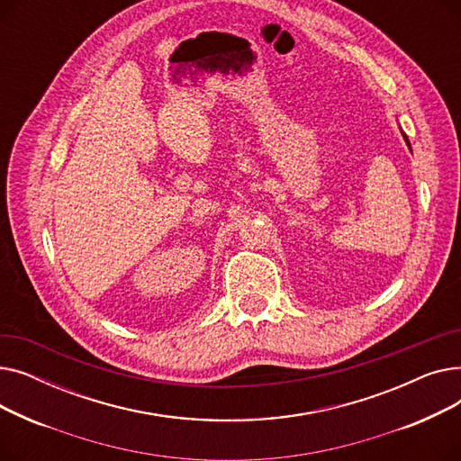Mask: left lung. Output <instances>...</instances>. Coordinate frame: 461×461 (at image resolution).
I'll return each mask as SVG.
<instances>
[{
    "label": "left lung",
    "mask_w": 461,
    "mask_h": 461,
    "mask_svg": "<svg viewBox=\"0 0 461 461\" xmlns=\"http://www.w3.org/2000/svg\"><path fill=\"white\" fill-rule=\"evenodd\" d=\"M403 134V132H402ZM403 140H405V143H407V148H409V151H411V143H409V140H407V136L403 134Z\"/></svg>",
    "instance_id": "8db88e82"
}]
</instances>
